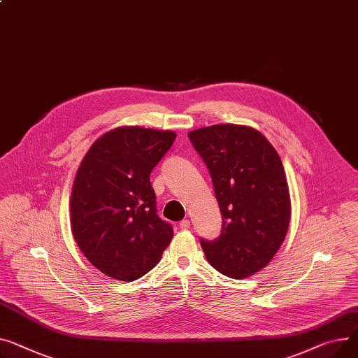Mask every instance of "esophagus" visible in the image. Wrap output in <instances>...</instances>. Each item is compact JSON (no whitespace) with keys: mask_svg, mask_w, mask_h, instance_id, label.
<instances>
[{"mask_svg":"<svg viewBox=\"0 0 358 358\" xmlns=\"http://www.w3.org/2000/svg\"><path fill=\"white\" fill-rule=\"evenodd\" d=\"M178 226H180V229H181V230H187V229H189V220L184 219V220H181V222H180V224H178Z\"/></svg>","mask_w":358,"mask_h":358,"instance_id":"esophagus-1","label":"esophagus"}]
</instances>
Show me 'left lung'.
I'll return each instance as SVG.
<instances>
[{"label": "left lung", "mask_w": 358, "mask_h": 358, "mask_svg": "<svg viewBox=\"0 0 358 358\" xmlns=\"http://www.w3.org/2000/svg\"><path fill=\"white\" fill-rule=\"evenodd\" d=\"M188 138L210 171L223 219L217 239L200 242L208 264L234 279L252 276L273 259L289 227L282 161L271 142L246 125H211Z\"/></svg>", "instance_id": "left-lung-1"}]
</instances>
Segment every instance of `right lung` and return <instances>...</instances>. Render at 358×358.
Returning <instances> with one entry per match:
<instances>
[{
    "mask_svg": "<svg viewBox=\"0 0 358 358\" xmlns=\"http://www.w3.org/2000/svg\"><path fill=\"white\" fill-rule=\"evenodd\" d=\"M176 132L119 127L93 142L70 197L75 241L102 273L131 282L150 272L174 230L157 214L150 174Z\"/></svg>",
    "mask_w": 358,
    "mask_h": 358,
    "instance_id": "1",
    "label": "right lung"
}]
</instances>
